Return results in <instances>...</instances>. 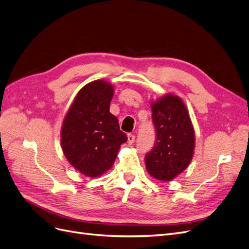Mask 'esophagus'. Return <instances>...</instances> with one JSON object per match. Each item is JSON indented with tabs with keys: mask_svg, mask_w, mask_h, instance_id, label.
<instances>
[{
	"mask_svg": "<svg viewBox=\"0 0 249 249\" xmlns=\"http://www.w3.org/2000/svg\"><path fill=\"white\" fill-rule=\"evenodd\" d=\"M135 141V136L133 134H128L127 135V142L129 144H132Z\"/></svg>",
	"mask_w": 249,
	"mask_h": 249,
	"instance_id": "obj_1",
	"label": "esophagus"
}]
</instances>
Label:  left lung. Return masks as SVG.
<instances>
[{
  "instance_id": "obj_1",
  "label": "left lung",
  "mask_w": 249,
  "mask_h": 249,
  "mask_svg": "<svg viewBox=\"0 0 249 249\" xmlns=\"http://www.w3.org/2000/svg\"><path fill=\"white\" fill-rule=\"evenodd\" d=\"M152 118L157 140L145 155V167L158 180L170 181L187 169L195 150V131L189 110L180 97L165 94L152 101Z\"/></svg>"
}]
</instances>
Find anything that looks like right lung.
<instances>
[{"label": "right lung", "instance_id": "right-lung-1", "mask_svg": "<svg viewBox=\"0 0 249 249\" xmlns=\"http://www.w3.org/2000/svg\"><path fill=\"white\" fill-rule=\"evenodd\" d=\"M114 86L96 80L83 87L63 119L60 142L71 166L88 178L110 169L127 136L109 113Z\"/></svg>", "mask_w": 249, "mask_h": 249}]
</instances>
